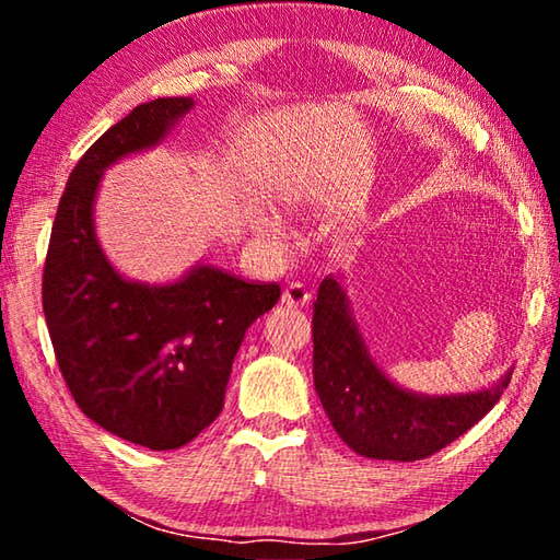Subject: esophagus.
Wrapping results in <instances>:
<instances>
[{
  "label": "esophagus",
  "instance_id": "obj_1",
  "mask_svg": "<svg viewBox=\"0 0 560 560\" xmlns=\"http://www.w3.org/2000/svg\"><path fill=\"white\" fill-rule=\"evenodd\" d=\"M308 301H311V289L301 281H291L287 291H283V303H287V306L303 308V306H308Z\"/></svg>",
  "mask_w": 560,
  "mask_h": 560
}]
</instances>
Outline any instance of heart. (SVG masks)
I'll list each match as a JSON object with an SVG mask.
<instances>
[{"label": "heart", "mask_w": 560, "mask_h": 560, "mask_svg": "<svg viewBox=\"0 0 560 560\" xmlns=\"http://www.w3.org/2000/svg\"><path fill=\"white\" fill-rule=\"evenodd\" d=\"M254 234H257L261 242L281 244L283 240H287V226L281 224V220H279L277 214L261 212L257 220H254Z\"/></svg>", "instance_id": "1"}]
</instances>
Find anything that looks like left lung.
I'll return each mask as SVG.
<instances>
[{"mask_svg":"<svg viewBox=\"0 0 560 560\" xmlns=\"http://www.w3.org/2000/svg\"><path fill=\"white\" fill-rule=\"evenodd\" d=\"M511 381L474 393L422 395L375 363L340 277H326L314 303V385L330 424L360 457L415 462L474 428Z\"/></svg>","mask_w":560,"mask_h":560,"instance_id":"8db88e82","label":"left lung"}]
</instances>
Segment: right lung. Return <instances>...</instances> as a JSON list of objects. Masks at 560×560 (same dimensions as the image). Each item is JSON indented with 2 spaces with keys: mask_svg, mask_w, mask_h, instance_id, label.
<instances>
[{
  "mask_svg": "<svg viewBox=\"0 0 560 560\" xmlns=\"http://www.w3.org/2000/svg\"><path fill=\"white\" fill-rule=\"evenodd\" d=\"M192 98L140 103L69 175L51 226L42 301L75 405L116 438L177 450L217 420L246 328L279 301V283L246 281L197 261L167 283L122 277L96 236L101 177L158 148Z\"/></svg>",
  "mask_w": 560,
  "mask_h": 560,
  "instance_id": "add662e5",
  "label": "right lung"
}]
</instances>
